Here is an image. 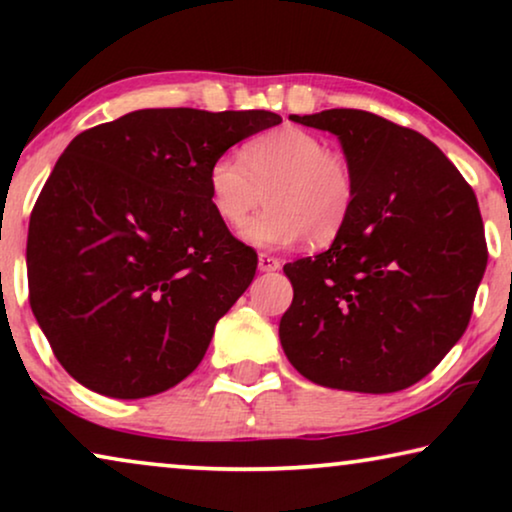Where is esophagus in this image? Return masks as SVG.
<instances>
[{"mask_svg": "<svg viewBox=\"0 0 512 512\" xmlns=\"http://www.w3.org/2000/svg\"><path fill=\"white\" fill-rule=\"evenodd\" d=\"M279 268H282V263H279L275 256L258 254V270H261V272H272V270H279Z\"/></svg>", "mask_w": 512, "mask_h": 512, "instance_id": "34e87169", "label": "esophagus"}]
</instances>
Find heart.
<instances>
[{"instance_id": "1", "label": "heart", "mask_w": 512, "mask_h": 512, "mask_svg": "<svg viewBox=\"0 0 512 512\" xmlns=\"http://www.w3.org/2000/svg\"><path fill=\"white\" fill-rule=\"evenodd\" d=\"M214 214L240 228L266 195L271 207L242 230L251 247H289L307 237L328 247L345 233L356 205L349 160L300 128L265 132L244 144L240 158L221 156L207 170Z\"/></svg>"}]
</instances>
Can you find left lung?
I'll list each match as a JSON object with an SVG mask.
<instances>
[{"label":"left lung","mask_w":512,"mask_h":512,"mask_svg":"<svg viewBox=\"0 0 512 512\" xmlns=\"http://www.w3.org/2000/svg\"><path fill=\"white\" fill-rule=\"evenodd\" d=\"M289 118L340 139L356 205L331 247L284 265L293 286L279 321L286 359L328 389H408L471 319L487 268L473 188L424 135L370 111Z\"/></svg>","instance_id":"8db88e82"}]
</instances>
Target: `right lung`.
Instances as JSON below:
<instances>
[{
  "instance_id": "obj_1",
  "label": "right lung",
  "mask_w": 512,
  "mask_h": 512,
  "mask_svg": "<svg viewBox=\"0 0 512 512\" xmlns=\"http://www.w3.org/2000/svg\"><path fill=\"white\" fill-rule=\"evenodd\" d=\"M272 111L139 109L76 135L30 216V305L90 391L146 398L198 368L256 275L214 214L207 170Z\"/></svg>"
}]
</instances>
